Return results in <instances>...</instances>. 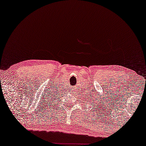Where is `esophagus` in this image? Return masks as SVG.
Masks as SVG:
<instances>
[{"label":"esophagus","mask_w":146,"mask_h":146,"mask_svg":"<svg viewBox=\"0 0 146 146\" xmlns=\"http://www.w3.org/2000/svg\"><path fill=\"white\" fill-rule=\"evenodd\" d=\"M77 87L76 86H74V87H72V88L71 89V92L72 93V94H77Z\"/></svg>","instance_id":"34e87169"}]
</instances>
